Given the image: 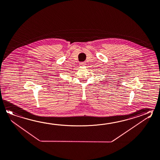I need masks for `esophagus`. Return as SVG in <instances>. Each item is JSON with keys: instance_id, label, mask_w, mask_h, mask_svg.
Masks as SVG:
<instances>
[{"instance_id": "34e87169", "label": "esophagus", "mask_w": 160, "mask_h": 160, "mask_svg": "<svg viewBox=\"0 0 160 160\" xmlns=\"http://www.w3.org/2000/svg\"><path fill=\"white\" fill-rule=\"evenodd\" d=\"M85 64H86V62H82L80 63V65H81V66H82V65H85Z\"/></svg>"}]
</instances>
